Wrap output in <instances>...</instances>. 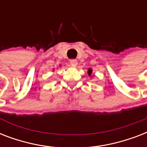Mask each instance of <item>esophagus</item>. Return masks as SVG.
<instances>
[{"label": "esophagus", "instance_id": "1", "mask_svg": "<svg viewBox=\"0 0 147 147\" xmlns=\"http://www.w3.org/2000/svg\"><path fill=\"white\" fill-rule=\"evenodd\" d=\"M70 64L71 65H73V66H76L78 65V62H77V61L76 59H71L70 60Z\"/></svg>", "mask_w": 147, "mask_h": 147}]
</instances>
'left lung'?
<instances>
[{
	"instance_id": "1",
	"label": "left lung",
	"mask_w": 147,
	"mask_h": 147,
	"mask_svg": "<svg viewBox=\"0 0 147 147\" xmlns=\"http://www.w3.org/2000/svg\"><path fill=\"white\" fill-rule=\"evenodd\" d=\"M92 73V69H88V76H91Z\"/></svg>"
}]
</instances>
